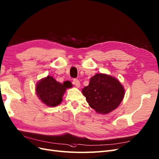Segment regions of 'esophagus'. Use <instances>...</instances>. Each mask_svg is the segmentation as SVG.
<instances>
[{"mask_svg": "<svg viewBox=\"0 0 159 159\" xmlns=\"http://www.w3.org/2000/svg\"><path fill=\"white\" fill-rule=\"evenodd\" d=\"M73 84L77 88H79L80 86V81L78 79H73Z\"/></svg>", "mask_w": 159, "mask_h": 159, "instance_id": "esophagus-1", "label": "esophagus"}]
</instances>
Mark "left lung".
<instances>
[{
	"instance_id": "left-lung-1",
	"label": "left lung",
	"mask_w": 159,
	"mask_h": 159,
	"mask_svg": "<svg viewBox=\"0 0 159 159\" xmlns=\"http://www.w3.org/2000/svg\"><path fill=\"white\" fill-rule=\"evenodd\" d=\"M90 106L101 114H107L119 106L125 96L124 87L113 76L98 73L82 90Z\"/></svg>"
}]
</instances>
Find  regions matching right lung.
<instances>
[{
	"label": "right lung",
	"instance_id": "add662e5",
	"mask_svg": "<svg viewBox=\"0 0 159 159\" xmlns=\"http://www.w3.org/2000/svg\"><path fill=\"white\" fill-rule=\"evenodd\" d=\"M72 87L69 81L63 84L58 83L51 76L41 79L36 86L39 98L47 106L55 107L62 101V97L66 89Z\"/></svg>",
	"mask_w": 159,
	"mask_h": 159
}]
</instances>
